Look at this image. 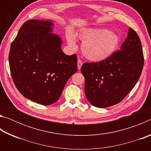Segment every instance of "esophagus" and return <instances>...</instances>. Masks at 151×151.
Segmentation results:
<instances>
[{
	"label": "esophagus",
	"mask_w": 151,
	"mask_h": 151,
	"mask_svg": "<svg viewBox=\"0 0 151 151\" xmlns=\"http://www.w3.org/2000/svg\"><path fill=\"white\" fill-rule=\"evenodd\" d=\"M83 65V62H82V60L78 59V62H77V65H78V69L80 70L81 68V66Z\"/></svg>",
	"instance_id": "34e87169"
}]
</instances>
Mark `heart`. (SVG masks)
Returning a JSON list of instances; mask_svg holds the SVG:
<instances>
[{
	"instance_id": "heart-1",
	"label": "heart",
	"mask_w": 151,
	"mask_h": 151,
	"mask_svg": "<svg viewBox=\"0 0 151 151\" xmlns=\"http://www.w3.org/2000/svg\"><path fill=\"white\" fill-rule=\"evenodd\" d=\"M77 37L83 43L81 50L85 57L94 62L109 58L117 50L120 37L116 32L102 28H87L80 30ZM70 46H75V37L72 33L66 37Z\"/></svg>"
}]
</instances>
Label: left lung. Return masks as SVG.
<instances>
[{
  "label": "left lung",
  "instance_id": "8db88e82",
  "mask_svg": "<svg viewBox=\"0 0 151 151\" xmlns=\"http://www.w3.org/2000/svg\"><path fill=\"white\" fill-rule=\"evenodd\" d=\"M143 66L141 42L136 31L130 28L121 50L106 60L82 65L86 99L98 108L119 103L137 84Z\"/></svg>",
  "mask_w": 151,
  "mask_h": 151
}]
</instances>
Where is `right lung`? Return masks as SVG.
<instances>
[{
  "label": "right lung",
  "mask_w": 151,
  "mask_h": 151,
  "mask_svg": "<svg viewBox=\"0 0 151 151\" xmlns=\"http://www.w3.org/2000/svg\"><path fill=\"white\" fill-rule=\"evenodd\" d=\"M50 21L29 20L22 25L9 55L10 70L22 95L42 105L59 99L66 82L77 71V56H68L52 34Z\"/></svg>",
  "instance_id": "add662e5"
}]
</instances>
